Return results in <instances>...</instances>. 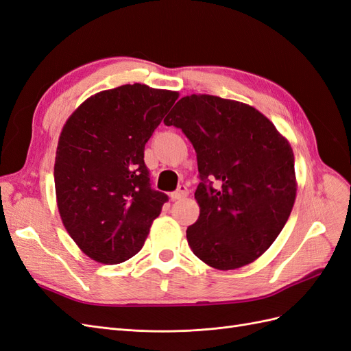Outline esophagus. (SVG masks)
Instances as JSON below:
<instances>
[{
    "instance_id": "34e87169",
    "label": "esophagus",
    "mask_w": 351,
    "mask_h": 351,
    "mask_svg": "<svg viewBox=\"0 0 351 351\" xmlns=\"http://www.w3.org/2000/svg\"><path fill=\"white\" fill-rule=\"evenodd\" d=\"M187 187L186 186H180L176 192H173L171 195H169V197H171V200H178V199H183L187 196Z\"/></svg>"
}]
</instances>
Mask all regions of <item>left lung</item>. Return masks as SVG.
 Segmentation results:
<instances>
[{
	"instance_id": "8db88e82",
	"label": "left lung",
	"mask_w": 351,
	"mask_h": 351,
	"mask_svg": "<svg viewBox=\"0 0 351 351\" xmlns=\"http://www.w3.org/2000/svg\"><path fill=\"white\" fill-rule=\"evenodd\" d=\"M164 123L182 129L197 158L200 214L186 231L190 249L221 271L252 263L291 214L290 143L250 105L212 95L182 98Z\"/></svg>"
}]
</instances>
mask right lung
<instances>
[{
	"instance_id": "1",
	"label": "right lung",
	"mask_w": 351,
	"mask_h": 351,
	"mask_svg": "<svg viewBox=\"0 0 351 351\" xmlns=\"http://www.w3.org/2000/svg\"><path fill=\"white\" fill-rule=\"evenodd\" d=\"M177 92L123 84L84 101L62 127L54 180L60 215L93 261L115 265L139 252L168 196L151 187L145 145Z\"/></svg>"
}]
</instances>
